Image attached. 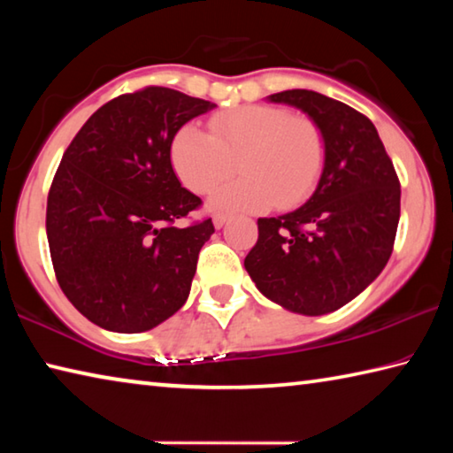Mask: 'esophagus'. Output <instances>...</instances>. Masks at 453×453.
<instances>
[{
  "mask_svg": "<svg viewBox=\"0 0 453 453\" xmlns=\"http://www.w3.org/2000/svg\"><path fill=\"white\" fill-rule=\"evenodd\" d=\"M229 221V216L227 213H213V226H216L218 229L224 227Z\"/></svg>",
  "mask_w": 453,
  "mask_h": 453,
  "instance_id": "1",
  "label": "esophagus"
}]
</instances>
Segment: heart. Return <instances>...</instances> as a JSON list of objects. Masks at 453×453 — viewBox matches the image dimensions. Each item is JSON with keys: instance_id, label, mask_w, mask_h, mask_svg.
I'll list each match as a JSON object with an SVG mask.
<instances>
[{"instance_id": "heart-1", "label": "heart", "mask_w": 453, "mask_h": 453, "mask_svg": "<svg viewBox=\"0 0 453 453\" xmlns=\"http://www.w3.org/2000/svg\"><path fill=\"white\" fill-rule=\"evenodd\" d=\"M173 172L194 194H208L234 172L243 173L213 191L210 205L227 211L289 208L310 194L326 162V143L311 119L273 105H245L210 119V134L188 124L170 148Z\"/></svg>"}]
</instances>
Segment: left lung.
Listing matches in <instances>:
<instances>
[{
  "mask_svg": "<svg viewBox=\"0 0 453 453\" xmlns=\"http://www.w3.org/2000/svg\"><path fill=\"white\" fill-rule=\"evenodd\" d=\"M294 105L319 127L326 162L311 197L257 219L245 270L267 300L303 316L340 310L386 267L400 221V180L378 129L364 113L318 91L267 97Z\"/></svg>",
  "mask_w": 453,
  "mask_h": 453,
  "instance_id": "8db88e82",
  "label": "left lung"
}]
</instances>
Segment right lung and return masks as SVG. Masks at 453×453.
Listing matches in <instances>:
<instances>
[{
	"instance_id": "right-lung-1",
	"label": "right lung",
	"mask_w": 453,
	"mask_h": 453,
	"mask_svg": "<svg viewBox=\"0 0 453 453\" xmlns=\"http://www.w3.org/2000/svg\"><path fill=\"white\" fill-rule=\"evenodd\" d=\"M216 104L170 88L119 96L65 150L48 196L51 264L81 316L140 334L186 303L211 219L175 227L202 205L175 175V132Z\"/></svg>"
}]
</instances>
